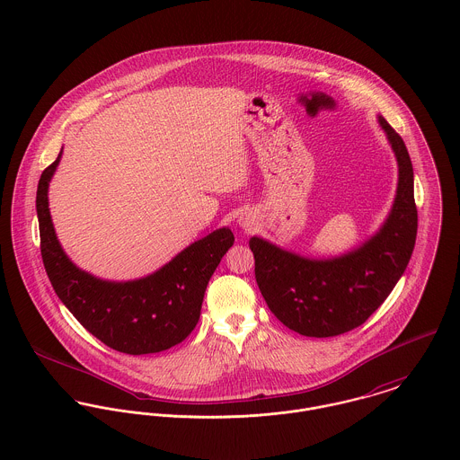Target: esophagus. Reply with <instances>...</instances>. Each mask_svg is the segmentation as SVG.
<instances>
[{"label":"esophagus","instance_id":"34e87169","mask_svg":"<svg viewBox=\"0 0 460 460\" xmlns=\"http://www.w3.org/2000/svg\"><path fill=\"white\" fill-rule=\"evenodd\" d=\"M243 226H245L247 229H251V224H249V222H243Z\"/></svg>","mask_w":460,"mask_h":460}]
</instances>
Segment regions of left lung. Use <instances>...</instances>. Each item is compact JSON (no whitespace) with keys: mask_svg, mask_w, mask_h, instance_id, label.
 <instances>
[{"mask_svg":"<svg viewBox=\"0 0 460 460\" xmlns=\"http://www.w3.org/2000/svg\"><path fill=\"white\" fill-rule=\"evenodd\" d=\"M399 164L392 211L370 240L348 254L308 259L251 238L259 291L289 330L305 337H335L363 324L402 277L416 242L412 164L402 137L379 116Z\"/></svg>","mask_w":460,"mask_h":460,"instance_id":"left-lung-1","label":"left lung"}]
</instances>
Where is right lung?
<instances>
[{"label": "right lung", "mask_w": 460, "mask_h": 460, "mask_svg": "<svg viewBox=\"0 0 460 460\" xmlns=\"http://www.w3.org/2000/svg\"><path fill=\"white\" fill-rule=\"evenodd\" d=\"M59 158L61 152L44 169L37 189L40 252L58 298L92 335L119 353H160L185 341L199 321L213 271L234 243L231 229L194 242L145 279L101 280L79 270L56 238L48 189Z\"/></svg>", "instance_id": "right-lung-1"}]
</instances>
